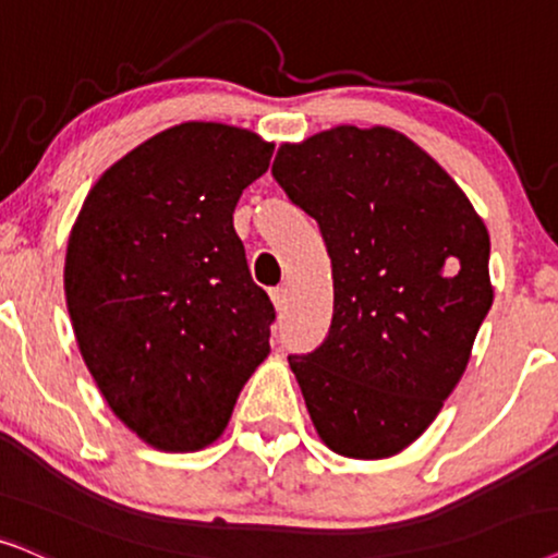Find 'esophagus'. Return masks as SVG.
<instances>
[{
    "mask_svg": "<svg viewBox=\"0 0 558 558\" xmlns=\"http://www.w3.org/2000/svg\"><path fill=\"white\" fill-rule=\"evenodd\" d=\"M270 301H272L275 308H283V303H286V288H283V286L270 288Z\"/></svg>",
    "mask_w": 558,
    "mask_h": 558,
    "instance_id": "obj_1",
    "label": "esophagus"
}]
</instances>
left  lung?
I'll list each match as a JSON object with an SVG mask.
<instances>
[{
    "label": "left lung",
    "instance_id": "8db88e82",
    "mask_svg": "<svg viewBox=\"0 0 558 558\" xmlns=\"http://www.w3.org/2000/svg\"><path fill=\"white\" fill-rule=\"evenodd\" d=\"M272 175L331 257L329 337L288 356L318 439L349 459L398 454L462 380L493 306L485 221L390 128L339 124L280 145Z\"/></svg>",
    "mask_w": 558,
    "mask_h": 558
}]
</instances>
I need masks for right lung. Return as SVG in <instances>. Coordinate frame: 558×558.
Returning <instances> with one entry per match:
<instances>
[{"instance_id":"1","label":"right lung","mask_w":558,"mask_h":558,"mask_svg":"<svg viewBox=\"0 0 558 558\" xmlns=\"http://www.w3.org/2000/svg\"><path fill=\"white\" fill-rule=\"evenodd\" d=\"M270 158L244 128L175 124L104 170L71 229L63 286L81 356L153 449L217 441L270 354L275 308L232 221Z\"/></svg>"}]
</instances>
